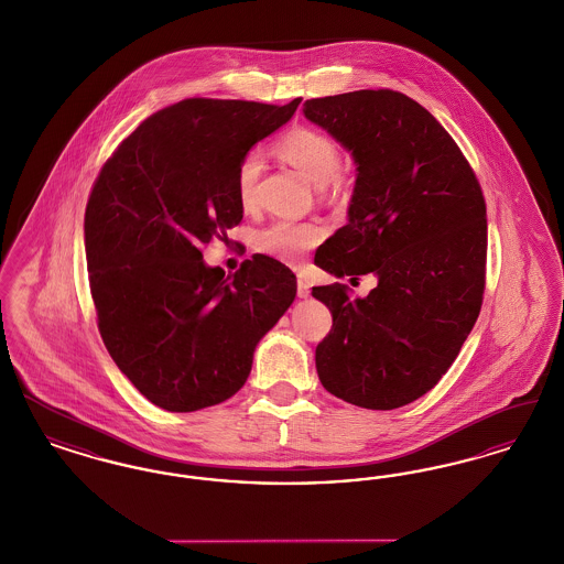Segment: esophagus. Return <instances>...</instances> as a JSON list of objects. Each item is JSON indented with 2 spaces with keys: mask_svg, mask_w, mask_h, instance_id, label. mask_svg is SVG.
<instances>
[{
  "mask_svg": "<svg viewBox=\"0 0 564 564\" xmlns=\"http://www.w3.org/2000/svg\"><path fill=\"white\" fill-rule=\"evenodd\" d=\"M311 295V285L304 279H297V297H308Z\"/></svg>",
  "mask_w": 564,
  "mask_h": 564,
  "instance_id": "1",
  "label": "esophagus"
}]
</instances>
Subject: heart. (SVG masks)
Returning a JSON list of instances; mask_svg holds the SVG:
<instances>
[{
  "instance_id": "heart-1",
  "label": "heart",
  "mask_w": 564,
  "mask_h": 564,
  "mask_svg": "<svg viewBox=\"0 0 564 564\" xmlns=\"http://www.w3.org/2000/svg\"><path fill=\"white\" fill-rule=\"evenodd\" d=\"M276 152L290 162L313 186L325 188L329 182H338L340 150L338 145L315 129H295L276 143ZM264 166L262 152L251 150L242 156L237 171V196L242 207H251L256 200V186ZM322 241V228L315 224L272 221L256 235L258 251L281 262H295L304 251Z\"/></svg>"
}]
</instances>
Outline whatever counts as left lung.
<instances>
[{"label": "left lung", "instance_id": "obj_1", "mask_svg": "<svg viewBox=\"0 0 564 564\" xmlns=\"http://www.w3.org/2000/svg\"><path fill=\"white\" fill-rule=\"evenodd\" d=\"M302 111L355 162L349 224L315 262L338 279H378L366 297L340 283L313 288L332 313L317 375L345 402L402 408L446 375L480 315L482 189L455 139L402 93L355 90Z\"/></svg>", "mask_w": 564, "mask_h": 564}]
</instances>
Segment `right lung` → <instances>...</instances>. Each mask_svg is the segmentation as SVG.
<instances>
[{
	"label": "right lung",
	"instance_id": "right-lung-1",
	"mask_svg": "<svg viewBox=\"0 0 564 564\" xmlns=\"http://www.w3.org/2000/svg\"><path fill=\"white\" fill-rule=\"evenodd\" d=\"M184 99L150 116L90 192L84 247L99 332L139 393L169 412L232 398L292 306L295 276L258 256L232 276L200 245L242 219V156L300 106Z\"/></svg>",
	"mask_w": 564,
	"mask_h": 564
}]
</instances>
